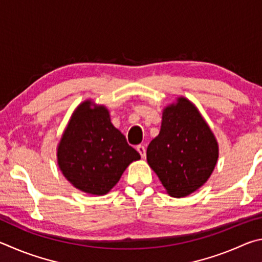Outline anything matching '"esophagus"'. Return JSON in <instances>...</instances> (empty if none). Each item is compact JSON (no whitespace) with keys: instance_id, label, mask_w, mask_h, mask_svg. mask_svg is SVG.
Masks as SVG:
<instances>
[{"instance_id":"34e87169","label":"esophagus","mask_w":262,"mask_h":262,"mask_svg":"<svg viewBox=\"0 0 262 262\" xmlns=\"http://www.w3.org/2000/svg\"><path fill=\"white\" fill-rule=\"evenodd\" d=\"M137 150H138V153L141 155V158H143V159L146 158V148H145L144 145L137 146Z\"/></svg>"}]
</instances>
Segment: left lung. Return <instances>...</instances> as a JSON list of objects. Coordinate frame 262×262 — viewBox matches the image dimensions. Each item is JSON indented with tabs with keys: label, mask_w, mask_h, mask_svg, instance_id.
I'll return each instance as SVG.
<instances>
[{
	"label": "left lung",
	"mask_w": 262,
	"mask_h": 262,
	"mask_svg": "<svg viewBox=\"0 0 262 262\" xmlns=\"http://www.w3.org/2000/svg\"><path fill=\"white\" fill-rule=\"evenodd\" d=\"M217 159V140L193 102L180 96L163 108L160 134L147 147V162L169 195L182 198L200 189Z\"/></svg>",
	"instance_id": "8db88e82"
}]
</instances>
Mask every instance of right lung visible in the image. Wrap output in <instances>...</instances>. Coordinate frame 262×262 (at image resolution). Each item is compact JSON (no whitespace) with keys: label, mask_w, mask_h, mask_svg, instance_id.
Listing matches in <instances>:
<instances>
[{"label":"right lung","mask_w":262,"mask_h":262,"mask_svg":"<svg viewBox=\"0 0 262 262\" xmlns=\"http://www.w3.org/2000/svg\"><path fill=\"white\" fill-rule=\"evenodd\" d=\"M140 154L110 121L103 104L85 100L72 113L57 145L63 176L85 193L104 195Z\"/></svg>","instance_id":"right-lung-1"}]
</instances>
